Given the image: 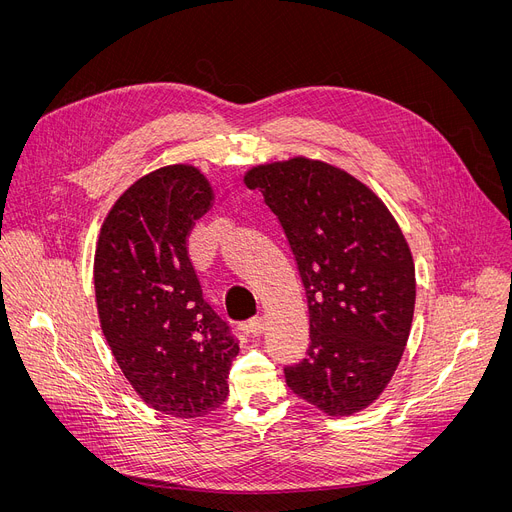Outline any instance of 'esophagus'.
I'll use <instances>...</instances> for the list:
<instances>
[{
  "label": "esophagus",
  "mask_w": 512,
  "mask_h": 512,
  "mask_svg": "<svg viewBox=\"0 0 512 512\" xmlns=\"http://www.w3.org/2000/svg\"><path fill=\"white\" fill-rule=\"evenodd\" d=\"M265 329V318L263 316H253L249 322H247V331L251 335H261Z\"/></svg>",
  "instance_id": "esophagus-1"
}]
</instances>
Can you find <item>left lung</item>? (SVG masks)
<instances>
[{
  "instance_id": "obj_1",
  "label": "left lung",
  "mask_w": 512,
  "mask_h": 512,
  "mask_svg": "<svg viewBox=\"0 0 512 512\" xmlns=\"http://www.w3.org/2000/svg\"><path fill=\"white\" fill-rule=\"evenodd\" d=\"M280 220L310 314L306 357L284 367L322 412L374 402L402 359L414 314V261L386 204L347 171L294 157L245 175Z\"/></svg>"
}]
</instances>
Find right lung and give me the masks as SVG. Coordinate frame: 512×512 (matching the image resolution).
<instances>
[{
	"mask_svg": "<svg viewBox=\"0 0 512 512\" xmlns=\"http://www.w3.org/2000/svg\"><path fill=\"white\" fill-rule=\"evenodd\" d=\"M212 198L192 165L151 171L112 206L94 261L102 331L122 374L155 410L181 418L226 400L239 355L188 255L190 232Z\"/></svg>",
	"mask_w": 512,
	"mask_h": 512,
	"instance_id": "right-lung-1",
	"label": "right lung"
}]
</instances>
